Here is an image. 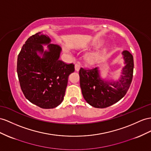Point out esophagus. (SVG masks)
Returning a JSON list of instances; mask_svg holds the SVG:
<instances>
[{
    "instance_id": "esophagus-1",
    "label": "esophagus",
    "mask_w": 151,
    "mask_h": 151,
    "mask_svg": "<svg viewBox=\"0 0 151 151\" xmlns=\"http://www.w3.org/2000/svg\"><path fill=\"white\" fill-rule=\"evenodd\" d=\"M80 67H81V65H80V63H76V64H75V71H78L80 68Z\"/></svg>"
}]
</instances>
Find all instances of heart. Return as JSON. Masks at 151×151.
Returning a JSON list of instances; mask_svg holds the SVG:
<instances>
[{
	"label": "heart",
	"instance_id": "heart-1",
	"mask_svg": "<svg viewBox=\"0 0 151 151\" xmlns=\"http://www.w3.org/2000/svg\"><path fill=\"white\" fill-rule=\"evenodd\" d=\"M99 56V53L98 52H97V53H94L93 55H92V57L94 59H97V58H98Z\"/></svg>",
	"mask_w": 151,
	"mask_h": 151
}]
</instances>
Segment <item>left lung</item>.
Returning <instances> with one entry per match:
<instances>
[{"label":"left lung","mask_w":151,"mask_h":151,"mask_svg":"<svg viewBox=\"0 0 151 151\" xmlns=\"http://www.w3.org/2000/svg\"><path fill=\"white\" fill-rule=\"evenodd\" d=\"M122 54L125 65L117 81L102 79L98 68H80V85L82 95L92 106L98 109L109 107L121 99L128 91L133 78V57L127 50Z\"/></svg>","instance_id":"1"}]
</instances>
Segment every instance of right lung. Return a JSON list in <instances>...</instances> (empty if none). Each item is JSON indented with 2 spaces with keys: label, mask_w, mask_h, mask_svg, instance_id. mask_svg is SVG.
<instances>
[{
  "label": "right lung",
  "mask_w": 151,
  "mask_h": 151,
  "mask_svg": "<svg viewBox=\"0 0 151 151\" xmlns=\"http://www.w3.org/2000/svg\"><path fill=\"white\" fill-rule=\"evenodd\" d=\"M50 42L48 36L36 33L25 41L17 59L18 77L25 97L45 109L63 102L68 76L75 71L74 64L59 60L60 46ZM42 45H47L48 50L45 51Z\"/></svg>",
  "instance_id": "obj_1"
}]
</instances>
